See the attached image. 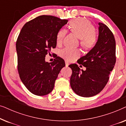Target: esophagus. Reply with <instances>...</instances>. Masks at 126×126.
<instances>
[{
    "mask_svg": "<svg viewBox=\"0 0 126 126\" xmlns=\"http://www.w3.org/2000/svg\"><path fill=\"white\" fill-rule=\"evenodd\" d=\"M69 65V63H68V61H65V65H66V66L67 67V66H68V65Z\"/></svg>",
    "mask_w": 126,
    "mask_h": 126,
    "instance_id": "34e87169",
    "label": "esophagus"
}]
</instances>
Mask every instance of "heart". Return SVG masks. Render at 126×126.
Listing matches in <instances>:
<instances>
[{
  "instance_id": "b5f03b06",
  "label": "heart",
  "mask_w": 126,
  "mask_h": 126,
  "mask_svg": "<svg viewBox=\"0 0 126 126\" xmlns=\"http://www.w3.org/2000/svg\"><path fill=\"white\" fill-rule=\"evenodd\" d=\"M70 30L80 39V45L85 49H88L93 47L97 41V37L94 32V28L89 20L80 18L75 19L70 22L69 26ZM66 31L65 29H60L57 33L56 42L61 45L63 42ZM80 55L79 49L65 47L60 51V56L70 61L75 60Z\"/></svg>"
}]
</instances>
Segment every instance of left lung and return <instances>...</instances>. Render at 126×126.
I'll list each match as a JSON object with an SVG mask.
<instances>
[{
    "mask_svg": "<svg viewBox=\"0 0 126 126\" xmlns=\"http://www.w3.org/2000/svg\"><path fill=\"white\" fill-rule=\"evenodd\" d=\"M99 36L94 47L77 61L86 67L83 70L76 63L72 69L70 86L82 97L94 96L103 90L109 80L110 74L116 63V42L113 34L106 25L99 23Z\"/></svg>",
    "mask_w": 126,
    "mask_h": 126,
    "instance_id": "1",
    "label": "left lung"
}]
</instances>
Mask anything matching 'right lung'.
I'll return each instance as SVG.
<instances>
[{"instance_id":"right-lung-1","label":"right lung","mask_w":126,"mask_h":126,"mask_svg":"<svg viewBox=\"0 0 126 126\" xmlns=\"http://www.w3.org/2000/svg\"><path fill=\"white\" fill-rule=\"evenodd\" d=\"M51 15H41L27 22L22 27L16 43L18 70L27 89L37 96L49 94L65 61L60 57L49 63L45 57L56 47L57 32L68 23Z\"/></svg>"}]
</instances>
